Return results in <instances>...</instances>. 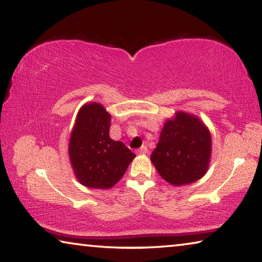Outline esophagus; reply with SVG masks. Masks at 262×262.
<instances>
[{
	"mask_svg": "<svg viewBox=\"0 0 262 262\" xmlns=\"http://www.w3.org/2000/svg\"><path fill=\"white\" fill-rule=\"evenodd\" d=\"M136 152L139 154V155H145V154H148V147H147V145H142V147H141L140 149H137Z\"/></svg>",
	"mask_w": 262,
	"mask_h": 262,
	"instance_id": "obj_1",
	"label": "esophagus"
}]
</instances>
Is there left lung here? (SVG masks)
I'll return each mask as SVG.
<instances>
[{
	"mask_svg": "<svg viewBox=\"0 0 262 262\" xmlns=\"http://www.w3.org/2000/svg\"><path fill=\"white\" fill-rule=\"evenodd\" d=\"M210 155V132L198 117L180 111L166 120L150 159L164 180L183 186L206 174Z\"/></svg>",
	"mask_w": 262,
	"mask_h": 262,
	"instance_id": "obj_1",
	"label": "left lung"
}]
</instances>
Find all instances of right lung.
I'll return each instance as SVG.
<instances>
[{"label": "right lung", "instance_id": "add662e5", "mask_svg": "<svg viewBox=\"0 0 262 262\" xmlns=\"http://www.w3.org/2000/svg\"><path fill=\"white\" fill-rule=\"evenodd\" d=\"M110 126L111 114L98 103L85 104L78 111L69 158L77 180L89 188L113 187L135 157L122 142L111 139Z\"/></svg>", "mask_w": 262, "mask_h": 262}]
</instances>
